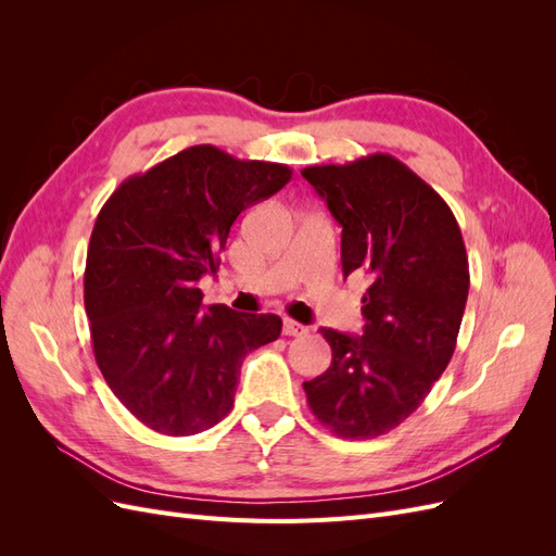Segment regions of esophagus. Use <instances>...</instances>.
I'll return each instance as SVG.
<instances>
[{"mask_svg":"<svg viewBox=\"0 0 556 556\" xmlns=\"http://www.w3.org/2000/svg\"><path fill=\"white\" fill-rule=\"evenodd\" d=\"M282 333L285 336H306L308 327L294 323V319H285V323H282Z\"/></svg>","mask_w":556,"mask_h":556,"instance_id":"1","label":"esophagus"}]
</instances>
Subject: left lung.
<instances>
[{
    "label": "left lung",
    "mask_w": 556,
    "mask_h": 556,
    "mask_svg": "<svg viewBox=\"0 0 556 556\" xmlns=\"http://www.w3.org/2000/svg\"><path fill=\"white\" fill-rule=\"evenodd\" d=\"M301 176L343 229V278H371L362 336L319 329L331 366L304 382L308 406L341 439H376L419 408L452 359L468 299L464 239L441 194L392 155Z\"/></svg>",
    "instance_id": "obj_1"
}]
</instances>
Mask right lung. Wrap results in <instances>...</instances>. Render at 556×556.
I'll use <instances>...</instances> for the list:
<instances>
[{
  "label": "right lung",
  "instance_id": "1",
  "mask_svg": "<svg viewBox=\"0 0 556 556\" xmlns=\"http://www.w3.org/2000/svg\"><path fill=\"white\" fill-rule=\"evenodd\" d=\"M292 178L285 164L192 146L127 178L99 211L86 313L99 371L157 433L206 431L231 410L248 352L276 341L278 315L201 306L233 220Z\"/></svg>",
  "mask_w": 556,
  "mask_h": 556
}]
</instances>
